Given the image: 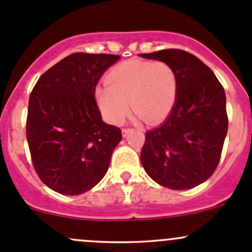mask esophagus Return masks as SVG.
Returning <instances> with one entry per match:
<instances>
[{"instance_id": "34e87169", "label": "esophagus", "mask_w": 252, "mask_h": 252, "mask_svg": "<svg viewBox=\"0 0 252 252\" xmlns=\"http://www.w3.org/2000/svg\"><path fill=\"white\" fill-rule=\"evenodd\" d=\"M131 131H133V129H130V128H124L123 130H122V135H123L124 138H126V136L128 135L129 133H131Z\"/></svg>"}]
</instances>
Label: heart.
Instances as JSON below:
<instances>
[{
	"mask_svg": "<svg viewBox=\"0 0 252 252\" xmlns=\"http://www.w3.org/2000/svg\"><path fill=\"white\" fill-rule=\"evenodd\" d=\"M106 85L96 89V102L112 124H121L130 108L146 123L162 121L173 108L178 93L174 69L166 62L130 60L106 75Z\"/></svg>",
	"mask_w": 252,
	"mask_h": 252,
	"instance_id": "1",
	"label": "heart"
}]
</instances>
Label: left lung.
I'll list each match as a JSON object with an SVG mask.
<instances>
[{"label": "left lung", "mask_w": 252, "mask_h": 252, "mask_svg": "<svg viewBox=\"0 0 252 252\" xmlns=\"http://www.w3.org/2000/svg\"><path fill=\"white\" fill-rule=\"evenodd\" d=\"M171 65L178 93L171 113L145 134L141 163L156 183L187 190L216 171L228 131L225 93L215 73L191 53L177 48L142 53Z\"/></svg>", "instance_id": "1"}]
</instances>
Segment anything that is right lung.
Returning a JSON list of instances; mask_svg holds the SVG:
<instances>
[{
  "label": "right lung",
  "instance_id": "right-lung-1",
  "mask_svg": "<svg viewBox=\"0 0 252 252\" xmlns=\"http://www.w3.org/2000/svg\"><path fill=\"white\" fill-rule=\"evenodd\" d=\"M119 58L73 53L46 70L30 94L27 140L35 171L53 191L80 195L107 173L122 131L102 121L95 89Z\"/></svg>",
  "mask_w": 252,
  "mask_h": 252
}]
</instances>
